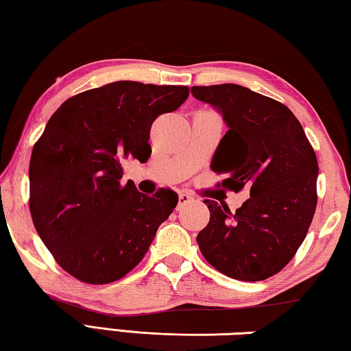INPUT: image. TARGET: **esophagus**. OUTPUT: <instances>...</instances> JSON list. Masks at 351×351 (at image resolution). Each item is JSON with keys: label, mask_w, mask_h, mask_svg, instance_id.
<instances>
[{"label": "esophagus", "mask_w": 351, "mask_h": 351, "mask_svg": "<svg viewBox=\"0 0 351 351\" xmlns=\"http://www.w3.org/2000/svg\"><path fill=\"white\" fill-rule=\"evenodd\" d=\"M190 201H193V197L190 193L186 192H181L180 197H178V209H181L182 206H186Z\"/></svg>", "instance_id": "esophagus-1"}]
</instances>
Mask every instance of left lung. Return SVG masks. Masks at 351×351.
<instances>
[{"label": "left lung", "mask_w": 351, "mask_h": 351, "mask_svg": "<svg viewBox=\"0 0 351 351\" xmlns=\"http://www.w3.org/2000/svg\"><path fill=\"white\" fill-rule=\"evenodd\" d=\"M192 94L223 114L228 133L212 170L234 192L251 198L234 213L206 199L209 224L197 237L204 258L235 280L258 282L277 274L304 243L317 204L319 165L300 122L288 106L249 88L223 83L192 86Z\"/></svg>", "instance_id": "8db88e82"}]
</instances>
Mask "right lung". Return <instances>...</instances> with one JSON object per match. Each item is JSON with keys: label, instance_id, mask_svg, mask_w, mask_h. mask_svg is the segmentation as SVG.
Listing matches in <instances>:
<instances>
[{"label": "right lung", "instance_id": "right-lung-1", "mask_svg": "<svg viewBox=\"0 0 351 351\" xmlns=\"http://www.w3.org/2000/svg\"><path fill=\"white\" fill-rule=\"evenodd\" d=\"M187 97L181 85L112 82L63 102L35 142L32 221L57 263L80 282L105 285L128 274L173 212V190L147 197L121 182V158L145 162L153 121Z\"/></svg>", "mask_w": 351, "mask_h": 351}]
</instances>
